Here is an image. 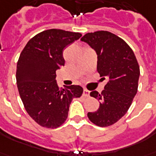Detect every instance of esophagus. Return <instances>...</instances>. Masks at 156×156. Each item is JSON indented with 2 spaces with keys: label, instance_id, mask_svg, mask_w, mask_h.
<instances>
[{
  "label": "esophagus",
  "instance_id": "1",
  "mask_svg": "<svg viewBox=\"0 0 156 156\" xmlns=\"http://www.w3.org/2000/svg\"><path fill=\"white\" fill-rule=\"evenodd\" d=\"M89 93H90V92L88 91V90L86 89V88H84V89H83V96H85V97H88V96H89Z\"/></svg>",
  "mask_w": 156,
  "mask_h": 156
}]
</instances>
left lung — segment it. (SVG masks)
Wrapping results in <instances>:
<instances>
[{
	"mask_svg": "<svg viewBox=\"0 0 156 156\" xmlns=\"http://www.w3.org/2000/svg\"><path fill=\"white\" fill-rule=\"evenodd\" d=\"M81 40L95 49L98 72L100 77L109 79L101 93H90L98 100L100 107L94 112H88L87 117L98 126H109L118 122L131 107L138 89L139 64L131 47L111 32L87 33Z\"/></svg>",
	"mask_w": 156,
	"mask_h": 156,
	"instance_id": "obj_1",
	"label": "left lung"
}]
</instances>
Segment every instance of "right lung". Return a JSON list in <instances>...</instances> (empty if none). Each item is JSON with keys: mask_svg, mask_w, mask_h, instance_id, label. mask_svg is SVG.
<instances>
[{"mask_svg": "<svg viewBox=\"0 0 156 156\" xmlns=\"http://www.w3.org/2000/svg\"><path fill=\"white\" fill-rule=\"evenodd\" d=\"M82 34L51 29L29 40L17 62L16 83L27 113L37 124L57 128L66 121L73 98L83 89L78 85L60 88L55 80L56 70L63 66V49Z\"/></svg>", "mask_w": 156, "mask_h": 156, "instance_id": "add662e5", "label": "right lung"}]
</instances>
